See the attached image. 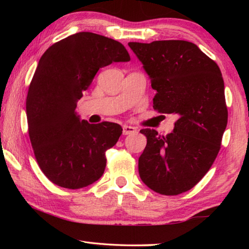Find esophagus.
Wrapping results in <instances>:
<instances>
[{"label":"esophagus","instance_id":"obj_1","mask_svg":"<svg viewBox=\"0 0 249 249\" xmlns=\"http://www.w3.org/2000/svg\"><path fill=\"white\" fill-rule=\"evenodd\" d=\"M136 132H137V129L133 127V126H129V125H124L123 126V134L124 135H130V134H134Z\"/></svg>","mask_w":249,"mask_h":249}]
</instances>
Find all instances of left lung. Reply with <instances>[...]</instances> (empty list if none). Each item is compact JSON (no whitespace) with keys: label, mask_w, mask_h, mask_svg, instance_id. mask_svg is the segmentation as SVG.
Wrapping results in <instances>:
<instances>
[{"label":"left lung","mask_w":249,"mask_h":249,"mask_svg":"<svg viewBox=\"0 0 249 249\" xmlns=\"http://www.w3.org/2000/svg\"><path fill=\"white\" fill-rule=\"evenodd\" d=\"M156 90L159 113L176 114L174 130L141 133L147 145L138 159L142 182L163 196L190 190L203 178L221 148L227 125L224 81L218 66L185 40L128 43Z\"/></svg>","instance_id":"1"}]
</instances>
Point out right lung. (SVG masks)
<instances>
[{
    "label": "right lung",
    "instance_id": "right-lung-1",
    "mask_svg": "<svg viewBox=\"0 0 249 249\" xmlns=\"http://www.w3.org/2000/svg\"><path fill=\"white\" fill-rule=\"evenodd\" d=\"M129 60L119 41L90 32L61 39L39 59L26 99L28 134L37 162L53 183L81 189L102 177L105 153L123 128L80 120L75 107L100 68Z\"/></svg>",
    "mask_w": 249,
    "mask_h": 249
}]
</instances>
